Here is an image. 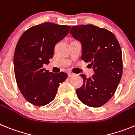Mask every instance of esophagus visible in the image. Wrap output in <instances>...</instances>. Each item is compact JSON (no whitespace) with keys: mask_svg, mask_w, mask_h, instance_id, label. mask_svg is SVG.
<instances>
[{"mask_svg":"<svg viewBox=\"0 0 135 135\" xmlns=\"http://www.w3.org/2000/svg\"><path fill=\"white\" fill-rule=\"evenodd\" d=\"M74 75V74H73V73H68V77H73V76Z\"/></svg>","mask_w":135,"mask_h":135,"instance_id":"1","label":"esophagus"}]
</instances>
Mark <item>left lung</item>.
<instances>
[{
    "mask_svg": "<svg viewBox=\"0 0 135 135\" xmlns=\"http://www.w3.org/2000/svg\"><path fill=\"white\" fill-rule=\"evenodd\" d=\"M70 34L81 43V59L91 63L94 72L89 78L80 75L84 84L76 90L77 95L85 105L99 107L111 99L121 80V48L112 32L92 24L73 26Z\"/></svg>",
    "mask_w": 135,
    "mask_h": 135,
    "instance_id": "left-lung-1",
    "label": "left lung"
}]
</instances>
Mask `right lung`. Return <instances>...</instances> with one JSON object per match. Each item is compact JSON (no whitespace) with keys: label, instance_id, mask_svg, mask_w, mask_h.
<instances>
[{"label":"right lung","instance_id":"obj_1","mask_svg":"<svg viewBox=\"0 0 135 135\" xmlns=\"http://www.w3.org/2000/svg\"><path fill=\"white\" fill-rule=\"evenodd\" d=\"M71 26L45 22L22 34L13 57L17 86L26 100L36 106H44L54 99L60 84L66 80L64 72L54 73L43 69L53 58L54 47L66 37Z\"/></svg>","mask_w":135,"mask_h":135}]
</instances>
